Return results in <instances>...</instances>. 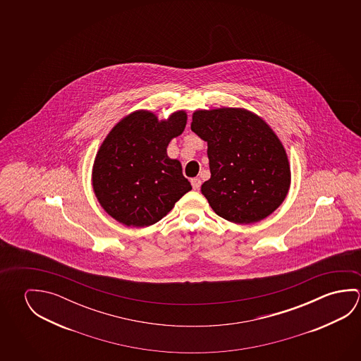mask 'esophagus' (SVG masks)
Wrapping results in <instances>:
<instances>
[{
  "instance_id": "obj_1",
  "label": "esophagus",
  "mask_w": 361,
  "mask_h": 361,
  "mask_svg": "<svg viewBox=\"0 0 361 361\" xmlns=\"http://www.w3.org/2000/svg\"><path fill=\"white\" fill-rule=\"evenodd\" d=\"M191 185H192V189L199 190L201 186V180L200 178H191Z\"/></svg>"
}]
</instances>
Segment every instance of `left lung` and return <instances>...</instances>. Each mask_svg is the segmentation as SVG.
Segmentation results:
<instances>
[{"label":"left lung","instance_id":"obj_1","mask_svg":"<svg viewBox=\"0 0 361 361\" xmlns=\"http://www.w3.org/2000/svg\"><path fill=\"white\" fill-rule=\"evenodd\" d=\"M191 130L207 142L212 176L201 185V194L219 216L253 224L283 202L290 161L264 119L245 108L197 109Z\"/></svg>","mask_w":361,"mask_h":361}]
</instances>
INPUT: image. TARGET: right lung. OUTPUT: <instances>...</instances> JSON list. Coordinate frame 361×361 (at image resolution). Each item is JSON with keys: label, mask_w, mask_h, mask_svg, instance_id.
I'll return each mask as SVG.
<instances>
[{"label": "right lung", "mask_w": 361, "mask_h": 361, "mask_svg": "<svg viewBox=\"0 0 361 361\" xmlns=\"http://www.w3.org/2000/svg\"><path fill=\"white\" fill-rule=\"evenodd\" d=\"M186 122L185 111L159 119L138 109L113 127L92 170L95 197L108 215L127 226H149L192 189L180 161L167 156L169 143L183 133Z\"/></svg>", "instance_id": "1"}]
</instances>
